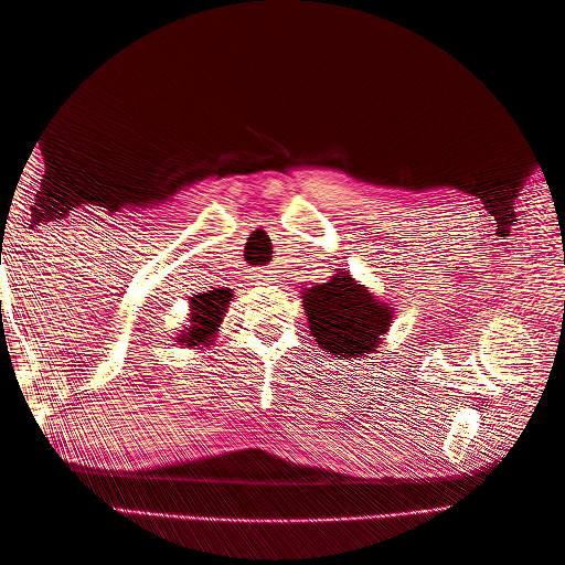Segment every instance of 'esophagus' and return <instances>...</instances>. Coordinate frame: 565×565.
<instances>
[{"instance_id": "1", "label": "esophagus", "mask_w": 565, "mask_h": 565, "mask_svg": "<svg viewBox=\"0 0 565 565\" xmlns=\"http://www.w3.org/2000/svg\"><path fill=\"white\" fill-rule=\"evenodd\" d=\"M267 274H269V271H259V274H257V279H259V284H269V281H271V279L267 277Z\"/></svg>"}]
</instances>
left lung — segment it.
<instances>
[{
  "instance_id": "left-lung-1",
  "label": "left lung",
  "mask_w": 565,
  "mask_h": 565,
  "mask_svg": "<svg viewBox=\"0 0 565 565\" xmlns=\"http://www.w3.org/2000/svg\"><path fill=\"white\" fill-rule=\"evenodd\" d=\"M302 310L320 349L339 360L360 358L380 349L392 327L394 310L358 284L349 271H339L327 284L302 291Z\"/></svg>"
}]
</instances>
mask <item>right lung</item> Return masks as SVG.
<instances>
[{
  "instance_id": "right-lung-1",
  "label": "right lung",
  "mask_w": 565,
  "mask_h": 565,
  "mask_svg": "<svg viewBox=\"0 0 565 565\" xmlns=\"http://www.w3.org/2000/svg\"><path fill=\"white\" fill-rule=\"evenodd\" d=\"M228 300L231 291H224V288L191 298V324L179 334V343L188 345V349H193V345H214V337L226 315Z\"/></svg>"
}]
</instances>
